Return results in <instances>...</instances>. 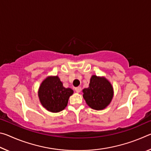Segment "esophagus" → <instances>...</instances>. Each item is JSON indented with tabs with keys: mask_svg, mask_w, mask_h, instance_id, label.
Wrapping results in <instances>:
<instances>
[{
	"mask_svg": "<svg viewBox=\"0 0 151 151\" xmlns=\"http://www.w3.org/2000/svg\"><path fill=\"white\" fill-rule=\"evenodd\" d=\"M75 91H76V93H80V92L81 91V86H78V87H76Z\"/></svg>",
	"mask_w": 151,
	"mask_h": 151,
	"instance_id": "34e87169",
	"label": "esophagus"
}]
</instances>
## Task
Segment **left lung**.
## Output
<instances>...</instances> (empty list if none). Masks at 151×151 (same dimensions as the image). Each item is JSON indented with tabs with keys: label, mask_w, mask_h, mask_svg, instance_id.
<instances>
[{
	"label": "left lung",
	"mask_w": 151,
	"mask_h": 151,
	"mask_svg": "<svg viewBox=\"0 0 151 151\" xmlns=\"http://www.w3.org/2000/svg\"><path fill=\"white\" fill-rule=\"evenodd\" d=\"M83 98L91 109L103 110L111 103L113 97V88L103 76H91L89 86L83 90Z\"/></svg>",
	"instance_id": "obj_1"
}]
</instances>
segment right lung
Instances as JSON below:
<instances>
[{"label": "right lung", "instance_id": "obj_1", "mask_svg": "<svg viewBox=\"0 0 151 151\" xmlns=\"http://www.w3.org/2000/svg\"><path fill=\"white\" fill-rule=\"evenodd\" d=\"M74 91L63 86L58 76H48L42 82L38 95L40 103L47 111L58 112L67 106L69 97Z\"/></svg>", "mask_w": 151, "mask_h": 151}]
</instances>
